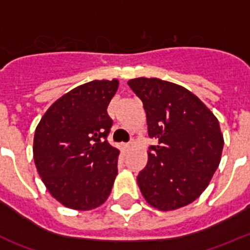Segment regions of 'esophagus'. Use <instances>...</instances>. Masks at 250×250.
<instances>
[{
	"label": "esophagus",
	"instance_id": "obj_1",
	"mask_svg": "<svg viewBox=\"0 0 250 250\" xmlns=\"http://www.w3.org/2000/svg\"><path fill=\"white\" fill-rule=\"evenodd\" d=\"M132 145H133V141H130L129 143H125V145H123V148H125V150H128L130 147H132Z\"/></svg>",
	"mask_w": 250,
	"mask_h": 250
}]
</instances>
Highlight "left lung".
Masks as SVG:
<instances>
[{
    "instance_id": "8db88e82",
    "label": "left lung",
    "mask_w": 250,
    "mask_h": 250,
    "mask_svg": "<svg viewBox=\"0 0 250 250\" xmlns=\"http://www.w3.org/2000/svg\"><path fill=\"white\" fill-rule=\"evenodd\" d=\"M128 86L143 103L150 146L137 177L146 201L173 210L195 201L219 166L223 136L219 122L197 96L158 78H134Z\"/></svg>"
}]
</instances>
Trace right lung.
<instances>
[{"label": "right lung", "instance_id": "obj_1", "mask_svg": "<svg viewBox=\"0 0 250 250\" xmlns=\"http://www.w3.org/2000/svg\"><path fill=\"white\" fill-rule=\"evenodd\" d=\"M118 81H92L56 101L38 123L33 158L48 192L64 207L89 210L104 203L116 179L120 149L107 141V107Z\"/></svg>", "mask_w": 250, "mask_h": 250}]
</instances>
